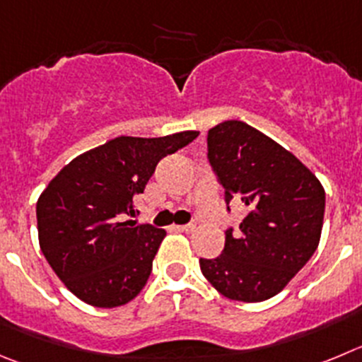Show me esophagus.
<instances>
[{"instance_id": "obj_1", "label": "esophagus", "mask_w": 362, "mask_h": 362, "mask_svg": "<svg viewBox=\"0 0 362 362\" xmlns=\"http://www.w3.org/2000/svg\"><path fill=\"white\" fill-rule=\"evenodd\" d=\"M175 228H177L178 232H192L197 228V225H194V223H189V225H177Z\"/></svg>"}]
</instances>
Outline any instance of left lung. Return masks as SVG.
Instances as JSON below:
<instances>
[{
	"label": "left lung",
	"mask_w": 362,
	"mask_h": 362,
	"mask_svg": "<svg viewBox=\"0 0 362 362\" xmlns=\"http://www.w3.org/2000/svg\"><path fill=\"white\" fill-rule=\"evenodd\" d=\"M209 160L225 189L248 209L239 234H225L216 259H200L212 288L238 302L279 295L307 264L322 238L325 189L291 151L243 121L209 130Z\"/></svg>",
	"instance_id": "obj_1"
}]
</instances>
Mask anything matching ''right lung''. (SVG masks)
Masks as SVG:
<instances>
[{
    "mask_svg": "<svg viewBox=\"0 0 362 362\" xmlns=\"http://www.w3.org/2000/svg\"><path fill=\"white\" fill-rule=\"evenodd\" d=\"M198 134L121 135L73 158L44 189L37 200L39 246L76 298L112 309L143 291L165 230L128 216H135V197L158 160Z\"/></svg>",
    "mask_w": 362,
    "mask_h": 362,
    "instance_id": "obj_1",
    "label": "right lung"
}]
</instances>
